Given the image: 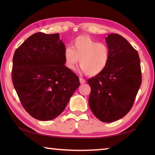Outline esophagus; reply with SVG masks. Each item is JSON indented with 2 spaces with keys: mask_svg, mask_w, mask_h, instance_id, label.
<instances>
[{
  "mask_svg": "<svg viewBox=\"0 0 155 155\" xmlns=\"http://www.w3.org/2000/svg\"><path fill=\"white\" fill-rule=\"evenodd\" d=\"M79 81H80V83L81 84H84V83H86V81H85L84 78H79Z\"/></svg>",
  "mask_w": 155,
  "mask_h": 155,
  "instance_id": "34e87169",
  "label": "esophagus"
}]
</instances>
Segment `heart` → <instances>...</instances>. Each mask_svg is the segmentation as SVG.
Returning <instances> with one entry per match:
<instances>
[{
  "label": "heart",
  "instance_id": "heart-1",
  "mask_svg": "<svg viewBox=\"0 0 155 155\" xmlns=\"http://www.w3.org/2000/svg\"><path fill=\"white\" fill-rule=\"evenodd\" d=\"M72 47H66L63 53L65 66L69 70H74L79 59L81 71L88 76L101 74L108 66L110 51L106 44L81 35L73 41Z\"/></svg>",
  "mask_w": 155,
  "mask_h": 155
}]
</instances>
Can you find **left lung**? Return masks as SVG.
Here are the masks:
<instances>
[{
    "label": "left lung",
    "mask_w": 155,
    "mask_h": 155,
    "mask_svg": "<svg viewBox=\"0 0 155 155\" xmlns=\"http://www.w3.org/2000/svg\"><path fill=\"white\" fill-rule=\"evenodd\" d=\"M110 60L101 74L88 80V104L98 119L112 123L124 117L132 108L142 82L138 52L127 39L111 33L105 38Z\"/></svg>",
    "instance_id": "8db88e82"
}]
</instances>
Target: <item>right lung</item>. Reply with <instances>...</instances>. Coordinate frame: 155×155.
I'll use <instances>...</instances> for the list:
<instances>
[{
    "label": "right lung",
    "mask_w": 155,
    "mask_h": 155,
    "mask_svg": "<svg viewBox=\"0 0 155 155\" xmlns=\"http://www.w3.org/2000/svg\"><path fill=\"white\" fill-rule=\"evenodd\" d=\"M64 48L58 33L37 32L15 51L13 85L25 110L36 119L57 117L79 87V78L64 66Z\"/></svg>",
    "instance_id": "right-lung-1"
}]
</instances>
